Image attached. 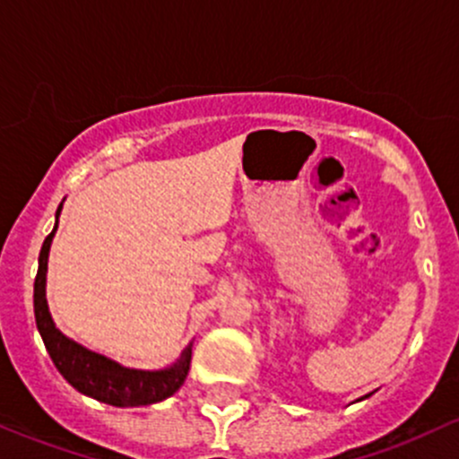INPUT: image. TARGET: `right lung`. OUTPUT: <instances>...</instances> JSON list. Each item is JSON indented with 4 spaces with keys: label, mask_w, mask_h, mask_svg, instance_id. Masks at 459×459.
<instances>
[{
    "label": "right lung",
    "mask_w": 459,
    "mask_h": 459,
    "mask_svg": "<svg viewBox=\"0 0 459 459\" xmlns=\"http://www.w3.org/2000/svg\"><path fill=\"white\" fill-rule=\"evenodd\" d=\"M59 212L61 205L56 210V223H59ZM55 231L56 225L46 236L39 252V269H37L35 276V320L46 349H48L50 358H53L61 376L82 394L112 406H145L160 403V400L177 394L178 386L186 380L187 369H190V347L183 351L181 360L169 367V369L136 371L126 369V367L108 360L99 353L88 351L82 344L65 338L55 327L53 318H50L48 302H46V269H48V252Z\"/></svg>",
    "instance_id": "1"
}]
</instances>
